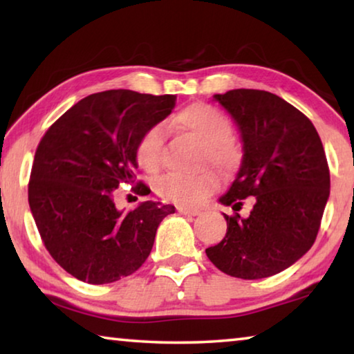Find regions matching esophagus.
Wrapping results in <instances>:
<instances>
[{"label":"esophagus","mask_w":354,"mask_h":354,"mask_svg":"<svg viewBox=\"0 0 354 354\" xmlns=\"http://www.w3.org/2000/svg\"><path fill=\"white\" fill-rule=\"evenodd\" d=\"M178 212L183 215H200V209H194V207H185V206H178Z\"/></svg>","instance_id":"obj_1"}]
</instances>
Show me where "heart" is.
Instances as JSON below:
<instances>
[{"instance_id":"b5f03b06","label":"heart","mask_w":354,"mask_h":354,"mask_svg":"<svg viewBox=\"0 0 354 354\" xmlns=\"http://www.w3.org/2000/svg\"><path fill=\"white\" fill-rule=\"evenodd\" d=\"M173 124L196 137L203 145V159L217 167L220 171L232 173L242 162V149L230 137L231 120L223 112L209 104H192L179 111ZM164 127L153 124L140 136L134 148L136 162L147 173H156L162 164ZM218 187V176L211 170L185 175L169 173L156 183V190L164 198L179 205H198Z\"/></svg>"}]
</instances>
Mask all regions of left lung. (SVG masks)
Returning a JSON list of instances; mask_svg holds the SVG:
<instances>
[{
	"mask_svg": "<svg viewBox=\"0 0 354 354\" xmlns=\"http://www.w3.org/2000/svg\"><path fill=\"white\" fill-rule=\"evenodd\" d=\"M214 98L241 129L243 159L220 198L232 207L226 236L206 254L230 277H272L308 253L319 234L329 196L325 149L313 122L278 95L234 88ZM248 196L254 207L241 216Z\"/></svg>",
	"mask_w": 354,
	"mask_h": 354,
	"instance_id": "obj_1",
	"label": "left lung"
}]
</instances>
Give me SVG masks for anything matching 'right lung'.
Here are the masks:
<instances>
[{
	"label": "right lung",
	"instance_id": "1",
	"mask_svg": "<svg viewBox=\"0 0 354 354\" xmlns=\"http://www.w3.org/2000/svg\"><path fill=\"white\" fill-rule=\"evenodd\" d=\"M175 95L106 91L88 95L59 117L35 149L28 200L45 248L65 272L107 284L139 270L156 231L175 206L143 201L117 211L113 190L136 181L134 148L148 128L170 115Z\"/></svg>",
	"mask_w": 354,
	"mask_h": 354
}]
</instances>
